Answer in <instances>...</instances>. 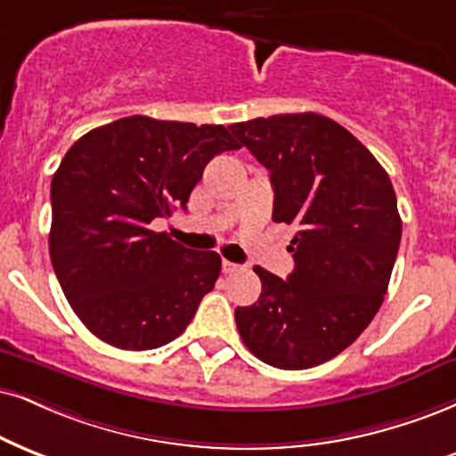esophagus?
I'll list each match as a JSON object with an SVG mask.
<instances>
[{"mask_svg": "<svg viewBox=\"0 0 456 456\" xmlns=\"http://www.w3.org/2000/svg\"><path fill=\"white\" fill-rule=\"evenodd\" d=\"M239 264H234V262H228V260H224L222 262V271H224V274H232V273H237L239 271Z\"/></svg>", "mask_w": 456, "mask_h": 456, "instance_id": "obj_1", "label": "esophagus"}]
</instances>
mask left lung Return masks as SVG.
Instances as JSON below:
<instances>
[{
    "label": "left lung",
    "mask_w": 456,
    "mask_h": 456,
    "mask_svg": "<svg viewBox=\"0 0 456 456\" xmlns=\"http://www.w3.org/2000/svg\"><path fill=\"white\" fill-rule=\"evenodd\" d=\"M228 128L271 171L274 222L296 228L294 273L254 268L262 294L234 311L239 334L264 363L313 368L353 345L383 305L402 239L395 190L370 150L322 114Z\"/></svg>",
    "instance_id": "8db88e82"
}]
</instances>
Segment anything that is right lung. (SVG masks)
Here are the masks:
<instances>
[{"instance_id": "right-lung-1", "label": "right lung", "mask_w": 456, "mask_h": 456, "mask_svg": "<svg viewBox=\"0 0 456 456\" xmlns=\"http://www.w3.org/2000/svg\"><path fill=\"white\" fill-rule=\"evenodd\" d=\"M239 148L222 125L128 116L67 150L50 185V260L97 338L150 351L188 328L222 257L185 249L150 224L185 209L207 162Z\"/></svg>"}]
</instances>
